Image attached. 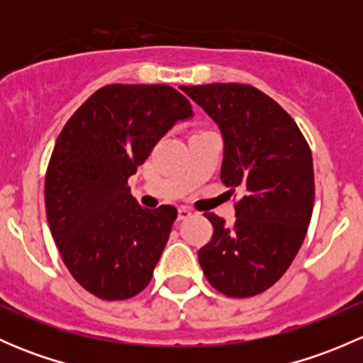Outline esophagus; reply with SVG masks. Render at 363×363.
Segmentation results:
<instances>
[{"instance_id":"obj_1","label":"esophagus","mask_w":363,"mask_h":363,"mask_svg":"<svg viewBox=\"0 0 363 363\" xmlns=\"http://www.w3.org/2000/svg\"><path fill=\"white\" fill-rule=\"evenodd\" d=\"M191 208H188V207H179V211H177V219L179 221H184V219H188V218H191Z\"/></svg>"}]
</instances>
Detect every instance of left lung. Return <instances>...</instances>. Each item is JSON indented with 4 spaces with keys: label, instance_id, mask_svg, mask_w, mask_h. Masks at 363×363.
Instances as JSON below:
<instances>
[{
    "label": "left lung",
    "instance_id": "obj_1",
    "mask_svg": "<svg viewBox=\"0 0 363 363\" xmlns=\"http://www.w3.org/2000/svg\"><path fill=\"white\" fill-rule=\"evenodd\" d=\"M181 89L218 123L225 140L221 181L244 196L235 223L205 212L214 233L199 251L212 288L233 298L269 290L306 239L314 205L313 155L291 116L250 84Z\"/></svg>",
    "mask_w": 363,
    "mask_h": 363
}]
</instances>
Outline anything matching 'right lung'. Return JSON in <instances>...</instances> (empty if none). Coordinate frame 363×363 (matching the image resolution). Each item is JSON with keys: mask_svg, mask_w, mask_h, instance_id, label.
Instances as JSON below:
<instances>
[{"mask_svg": "<svg viewBox=\"0 0 363 363\" xmlns=\"http://www.w3.org/2000/svg\"><path fill=\"white\" fill-rule=\"evenodd\" d=\"M189 116L170 86L108 84L61 130L45 174L47 221L73 279L98 298H131L151 281L177 211L140 207L128 179Z\"/></svg>", "mask_w": 363, "mask_h": 363, "instance_id": "add662e5", "label": "right lung"}]
</instances>
